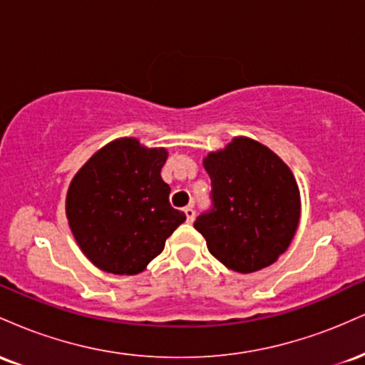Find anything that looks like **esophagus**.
Wrapping results in <instances>:
<instances>
[{
  "instance_id": "esophagus-1",
  "label": "esophagus",
  "mask_w": 365,
  "mask_h": 365,
  "mask_svg": "<svg viewBox=\"0 0 365 365\" xmlns=\"http://www.w3.org/2000/svg\"><path fill=\"white\" fill-rule=\"evenodd\" d=\"M183 212H185V216H187V221H188V223H192V221H194V217H195V211H194V207H192V206H187L185 209H183Z\"/></svg>"
}]
</instances>
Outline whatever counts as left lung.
<instances>
[{"label":"left lung","instance_id":"obj_1","mask_svg":"<svg viewBox=\"0 0 365 365\" xmlns=\"http://www.w3.org/2000/svg\"><path fill=\"white\" fill-rule=\"evenodd\" d=\"M212 206L195 220L209 252L228 269L254 273L290 245L300 220V192L287 165L261 142L235 137L209 153Z\"/></svg>","mask_w":365,"mask_h":365}]
</instances>
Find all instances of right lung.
<instances>
[{
	"label": "right lung",
	"instance_id": "obj_1",
	"mask_svg": "<svg viewBox=\"0 0 365 365\" xmlns=\"http://www.w3.org/2000/svg\"><path fill=\"white\" fill-rule=\"evenodd\" d=\"M165 148L133 137L99 149L78 170L66 194V217L87 259L113 274H139L165 249L185 215L171 207L161 168Z\"/></svg>",
	"mask_w": 365,
	"mask_h": 365
}]
</instances>
